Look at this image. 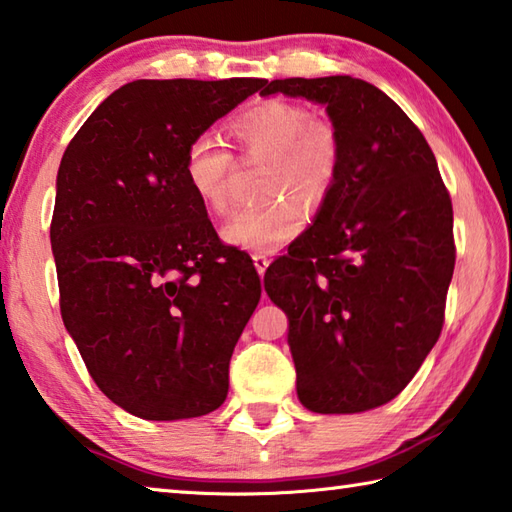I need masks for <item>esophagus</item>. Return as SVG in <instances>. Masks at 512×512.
Instances as JSON below:
<instances>
[{"label":"esophagus","instance_id":"esophagus-1","mask_svg":"<svg viewBox=\"0 0 512 512\" xmlns=\"http://www.w3.org/2000/svg\"><path fill=\"white\" fill-rule=\"evenodd\" d=\"M253 262H255L257 273H259V275H264V273H266V268H268V264H271V257L264 255V253H255V255H253Z\"/></svg>","mask_w":512,"mask_h":512}]
</instances>
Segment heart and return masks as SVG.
Returning a JSON list of instances; mask_svg holds the SVG:
<instances>
[{
	"mask_svg": "<svg viewBox=\"0 0 512 512\" xmlns=\"http://www.w3.org/2000/svg\"><path fill=\"white\" fill-rule=\"evenodd\" d=\"M228 134L239 152L268 156L264 190L275 197L237 208L221 228L228 244L275 253L306 226L305 201L320 208L329 199L342 165V136L329 118L280 98H268L230 120ZM232 154L208 134L194 136L183 154V181L203 208L226 212Z\"/></svg>",
	"mask_w": 512,
	"mask_h": 512,
	"instance_id": "obj_1",
	"label": "heart"
}]
</instances>
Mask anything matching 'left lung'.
<instances>
[{
    "label": "left lung",
    "mask_w": 512,
    "mask_h": 512,
    "mask_svg": "<svg viewBox=\"0 0 512 512\" xmlns=\"http://www.w3.org/2000/svg\"><path fill=\"white\" fill-rule=\"evenodd\" d=\"M268 94L322 102L342 136L329 199L264 277L288 315L297 396L318 414L365 412L401 394L441 336L450 192L421 129L369 82L286 78Z\"/></svg>",
    "instance_id": "1"
}]
</instances>
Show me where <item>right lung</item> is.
I'll return each instance as SVG.
<instances>
[{
  "label": "right lung",
  "mask_w": 512,
  "mask_h": 512,
  "mask_svg": "<svg viewBox=\"0 0 512 512\" xmlns=\"http://www.w3.org/2000/svg\"><path fill=\"white\" fill-rule=\"evenodd\" d=\"M264 78L134 80L71 138L51 246L60 313L94 383L147 421L226 401L237 340L262 295L183 181V154Z\"/></svg>",
  "instance_id": "obj_1"
}]
</instances>
